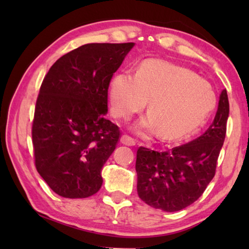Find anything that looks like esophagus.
<instances>
[{
	"label": "esophagus",
	"instance_id": "esophagus-1",
	"mask_svg": "<svg viewBox=\"0 0 249 249\" xmlns=\"http://www.w3.org/2000/svg\"><path fill=\"white\" fill-rule=\"evenodd\" d=\"M121 142H122V144L126 145V146H134V145H136V141H135L134 138H132L130 136H128V135H122Z\"/></svg>",
	"mask_w": 249,
	"mask_h": 249
}]
</instances>
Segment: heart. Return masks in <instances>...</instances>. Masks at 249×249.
Here are the masks:
<instances>
[{
  "mask_svg": "<svg viewBox=\"0 0 249 249\" xmlns=\"http://www.w3.org/2000/svg\"><path fill=\"white\" fill-rule=\"evenodd\" d=\"M150 113L135 124L142 136L159 134L162 140H184L205 123L215 107L211 84L192 70L160 59H147L136 74L117 73L109 84L111 112L128 120L145 107Z\"/></svg>",
  "mask_w": 249,
  "mask_h": 249,
  "instance_id": "obj_1",
  "label": "heart"
}]
</instances>
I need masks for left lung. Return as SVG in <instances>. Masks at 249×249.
<instances>
[{
	"label": "left lung",
	"mask_w": 249,
	"mask_h": 249,
	"mask_svg": "<svg viewBox=\"0 0 249 249\" xmlns=\"http://www.w3.org/2000/svg\"><path fill=\"white\" fill-rule=\"evenodd\" d=\"M229 113L227 92L223 90L213 123L201 136L167 151L138 148L137 193L146 204L176 212L203 195L215 175Z\"/></svg>",
	"instance_id": "8db88e82"
}]
</instances>
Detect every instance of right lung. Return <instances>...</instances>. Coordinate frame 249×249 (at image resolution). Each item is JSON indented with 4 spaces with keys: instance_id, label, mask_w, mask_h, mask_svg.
Wrapping results in <instances>:
<instances>
[{
    "instance_id": "1",
    "label": "right lung",
    "mask_w": 249,
    "mask_h": 249,
    "mask_svg": "<svg viewBox=\"0 0 249 249\" xmlns=\"http://www.w3.org/2000/svg\"><path fill=\"white\" fill-rule=\"evenodd\" d=\"M134 43L87 44L64 54L41 83L32 137L35 166L58 196L82 199L102 185L119 126L107 120V90Z\"/></svg>"
}]
</instances>
